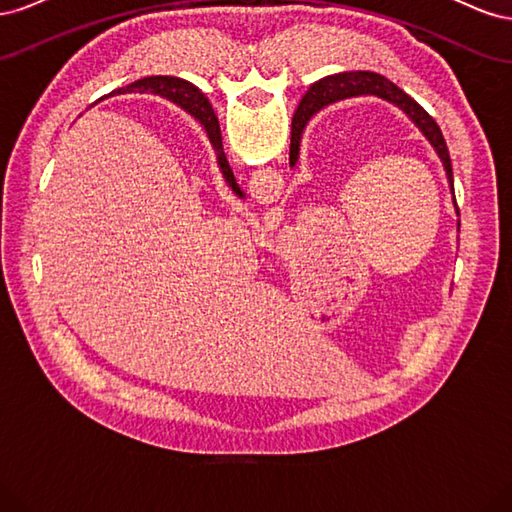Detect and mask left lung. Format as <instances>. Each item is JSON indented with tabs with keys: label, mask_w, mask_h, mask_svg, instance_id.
I'll list each match as a JSON object with an SVG mask.
<instances>
[{
	"label": "left lung",
	"mask_w": 512,
	"mask_h": 512,
	"mask_svg": "<svg viewBox=\"0 0 512 512\" xmlns=\"http://www.w3.org/2000/svg\"><path fill=\"white\" fill-rule=\"evenodd\" d=\"M361 96H374V98H380L384 102L393 104L414 123L416 130L427 138V143L433 147V151H436V156L440 158V162L444 166V173H446V179H448V185H451V194H453V207H455V213L459 215V207L455 200V188H453L451 156H448L446 141H444L436 119H433L416 100H412L404 89H399L395 83L386 79V76L376 74V72H339V74L324 76V79L316 81L312 87L307 89V94L303 96L297 113H294V117H292L290 168H294L299 162L301 138H303V130L307 128L309 119H312L318 111H322L324 106L342 102V100H350V98H361ZM457 230H459V222H457Z\"/></svg>",
	"instance_id": "left-lung-1"
}]
</instances>
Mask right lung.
<instances>
[{
  "label": "right lung",
  "instance_id": "right-lung-1",
  "mask_svg": "<svg viewBox=\"0 0 512 512\" xmlns=\"http://www.w3.org/2000/svg\"><path fill=\"white\" fill-rule=\"evenodd\" d=\"M126 91H128V94H132V91H138V94H145V91H149V94L162 96L173 104L181 106L185 113H190L200 123V126H203L211 147L215 149V158H218V166L222 170L224 181L228 183V188L235 192L239 198H245V194L241 192L235 175H232V168L226 160L224 145H222V132H220V121L213 113L211 102L205 98V94H200L198 87H194L190 81L177 79V76H147V79L136 81L128 87L111 91L108 96L126 94Z\"/></svg>",
  "mask_w": 512,
  "mask_h": 512
}]
</instances>
